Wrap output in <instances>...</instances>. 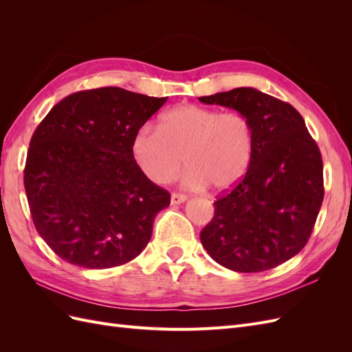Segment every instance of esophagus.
<instances>
[{
  "label": "esophagus",
  "mask_w": 352,
  "mask_h": 352,
  "mask_svg": "<svg viewBox=\"0 0 352 352\" xmlns=\"http://www.w3.org/2000/svg\"><path fill=\"white\" fill-rule=\"evenodd\" d=\"M186 201V195L184 194H172V197H170V202H172L173 206H177V204H182V202Z\"/></svg>",
  "instance_id": "esophagus-1"
}]
</instances>
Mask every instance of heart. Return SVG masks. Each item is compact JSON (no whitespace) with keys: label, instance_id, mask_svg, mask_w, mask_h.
Instances as JSON below:
<instances>
[{"label":"heart","instance_id":"b5f03b06","mask_svg":"<svg viewBox=\"0 0 352 352\" xmlns=\"http://www.w3.org/2000/svg\"><path fill=\"white\" fill-rule=\"evenodd\" d=\"M252 151V126L242 113H221L195 104L166 111L158 129L144 126L132 141L136 164L154 184L172 182L185 162V186L202 189L210 185L217 192L241 182Z\"/></svg>","mask_w":352,"mask_h":352}]
</instances>
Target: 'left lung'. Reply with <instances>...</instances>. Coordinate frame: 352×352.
Returning <instances> with one entry per match:
<instances>
[{
	"label": "left lung",
	"mask_w": 352,
	"mask_h": 352,
	"mask_svg": "<svg viewBox=\"0 0 352 352\" xmlns=\"http://www.w3.org/2000/svg\"><path fill=\"white\" fill-rule=\"evenodd\" d=\"M242 113L254 132L247 175L214 201L201 243L223 267L257 273L300 252L320 211L323 162L302 116L291 104L254 88L201 97Z\"/></svg>",
	"instance_id": "8db88e82"
}]
</instances>
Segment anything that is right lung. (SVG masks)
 I'll use <instances>...</instances> for the list:
<instances>
[{"instance_id": "right-lung-1", "label": "right lung", "mask_w": 352, "mask_h": 352, "mask_svg": "<svg viewBox=\"0 0 352 352\" xmlns=\"http://www.w3.org/2000/svg\"><path fill=\"white\" fill-rule=\"evenodd\" d=\"M166 101L116 87L80 91L39 123L23 180L34 225L60 258L110 269L150 242L170 194L136 164L132 141Z\"/></svg>"}]
</instances>
